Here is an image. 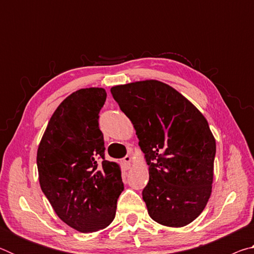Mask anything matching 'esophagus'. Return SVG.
<instances>
[{
	"label": "esophagus",
	"mask_w": 254,
	"mask_h": 254,
	"mask_svg": "<svg viewBox=\"0 0 254 254\" xmlns=\"http://www.w3.org/2000/svg\"><path fill=\"white\" fill-rule=\"evenodd\" d=\"M131 162H132V158L131 156H127L123 159V167L126 170H128L131 168Z\"/></svg>",
	"instance_id": "1"
}]
</instances>
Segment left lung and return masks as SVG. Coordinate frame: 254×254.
<instances>
[{"mask_svg":"<svg viewBox=\"0 0 254 254\" xmlns=\"http://www.w3.org/2000/svg\"><path fill=\"white\" fill-rule=\"evenodd\" d=\"M111 93L132 122L149 166L142 197L150 217L165 226H186L212 194L216 142L207 120L159 80L113 86Z\"/></svg>","mask_w":254,"mask_h":254,"instance_id":"1","label":"left lung"}]
</instances>
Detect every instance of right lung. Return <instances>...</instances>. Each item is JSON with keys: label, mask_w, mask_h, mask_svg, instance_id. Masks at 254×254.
Listing matches in <instances>:
<instances>
[{"label": "right lung", "mask_w": 254, "mask_h": 254, "mask_svg": "<svg viewBox=\"0 0 254 254\" xmlns=\"http://www.w3.org/2000/svg\"><path fill=\"white\" fill-rule=\"evenodd\" d=\"M104 88H81L54 112L38 147L41 190L56 214L76 231L92 233L113 222L124 186L120 165L104 158L98 113Z\"/></svg>", "instance_id": "obj_1"}]
</instances>
